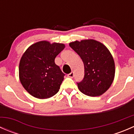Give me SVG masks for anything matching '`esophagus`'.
Wrapping results in <instances>:
<instances>
[{"label": "esophagus", "instance_id": "1", "mask_svg": "<svg viewBox=\"0 0 134 134\" xmlns=\"http://www.w3.org/2000/svg\"><path fill=\"white\" fill-rule=\"evenodd\" d=\"M67 76H68L69 77V78H73V76H74V72L72 71V72H71V73L69 74V75H67Z\"/></svg>", "mask_w": 134, "mask_h": 134}]
</instances>
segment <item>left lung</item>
I'll return each instance as SVG.
<instances>
[{
	"label": "left lung",
	"mask_w": 134,
	"mask_h": 134,
	"mask_svg": "<svg viewBox=\"0 0 134 134\" xmlns=\"http://www.w3.org/2000/svg\"><path fill=\"white\" fill-rule=\"evenodd\" d=\"M84 65V78L78 83L80 91L90 97L102 95L109 88L115 77L114 59L107 47L94 40L69 43Z\"/></svg>",
	"instance_id": "1"
}]
</instances>
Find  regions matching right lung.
Masks as SVG:
<instances>
[{"label":"right lung","instance_id":"1","mask_svg":"<svg viewBox=\"0 0 134 134\" xmlns=\"http://www.w3.org/2000/svg\"><path fill=\"white\" fill-rule=\"evenodd\" d=\"M65 47L63 43L41 41L32 44L24 52L20 60L19 76L29 94L45 99L58 92L65 75L54 60Z\"/></svg>","mask_w":134,"mask_h":134}]
</instances>
